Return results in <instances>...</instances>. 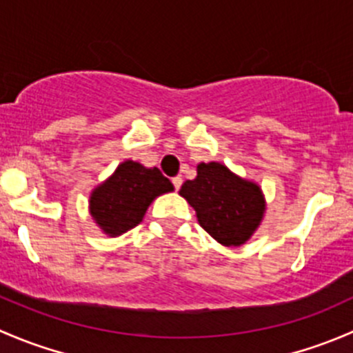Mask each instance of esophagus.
<instances>
[{
	"label": "esophagus",
	"instance_id": "esophagus-1",
	"mask_svg": "<svg viewBox=\"0 0 353 353\" xmlns=\"http://www.w3.org/2000/svg\"><path fill=\"white\" fill-rule=\"evenodd\" d=\"M172 184H174V188H176V190H179V188L183 186V177H181V176L172 177Z\"/></svg>",
	"mask_w": 353,
	"mask_h": 353
}]
</instances>
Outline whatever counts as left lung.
<instances>
[{"label": "left lung", "instance_id": "8db88e82", "mask_svg": "<svg viewBox=\"0 0 353 353\" xmlns=\"http://www.w3.org/2000/svg\"><path fill=\"white\" fill-rule=\"evenodd\" d=\"M198 176L179 194L194 208L198 222L220 244L243 245L251 239L265 213V196L252 181L236 176L219 162H201Z\"/></svg>", "mask_w": 353, "mask_h": 353}]
</instances>
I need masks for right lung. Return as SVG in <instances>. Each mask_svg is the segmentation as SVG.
I'll return each instance as SVG.
<instances>
[{
	"instance_id": "1",
	"label": "right lung",
	"mask_w": 353,
	"mask_h": 353,
	"mask_svg": "<svg viewBox=\"0 0 353 353\" xmlns=\"http://www.w3.org/2000/svg\"><path fill=\"white\" fill-rule=\"evenodd\" d=\"M174 191L172 183L157 167L126 160L112 176L99 184L90 194V215L102 232L121 236L143 220L148 206L157 196Z\"/></svg>"
}]
</instances>
